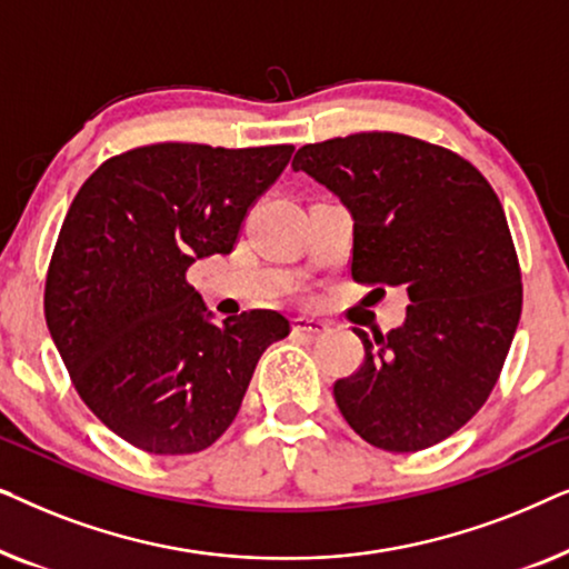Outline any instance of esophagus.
<instances>
[{
	"mask_svg": "<svg viewBox=\"0 0 569 569\" xmlns=\"http://www.w3.org/2000/svg\"><path fill=\"white\" fill-rule=\"evenodd\" d=\"M292 329L300 331V333H326L329 331V323L321 321V318H308V316H298L292 321Z\"/></svg>",
	"mask_w": 569,
	"mask_h": 569,
	"instance_id": "34e87169",
	"label": "esophagus"
}]
</instances>
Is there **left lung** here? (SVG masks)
<instances>
[{"label":"left lung","instance_id":"obj_1","mask_svg":"<svg viewBox=\"0 0 569 569\" xmlns=\"http://www.w3.org/2000/svg\"><path fill=\"white\" fill-rule=\"evenodd\" d=\"M292 168L352 214L355 282L409 295L399 329H355L365 360L333 383L341 417L391 453L450 438L492 393L523 306L492 186L461 154L393 131L306 144Z\"/></svg>","mask_w":569,"mask_h":569}]
</instances>
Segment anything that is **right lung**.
I'll use <instances>...</instances> for the list:
<instances>
[{
  "mask_svg": "<svg viewBox=\"0 0 569 569\" xmlns=\"http://www.w3.org/2000/svg\"><path fill=\"white\" fill-rule=\"evenodd\" d=\"M292 150L137 147L77 191L46 274V323L77 393L134 448L186 456L212 446L263 349L290 333L277 310L214 323L186 271L232 251L248 207Z\"/></svg>",
  "mask_w": 569,
  "mask_h": 569,
  "instance_id": "right-lung-1",
  "label": "right lung"
}]
</instances>
